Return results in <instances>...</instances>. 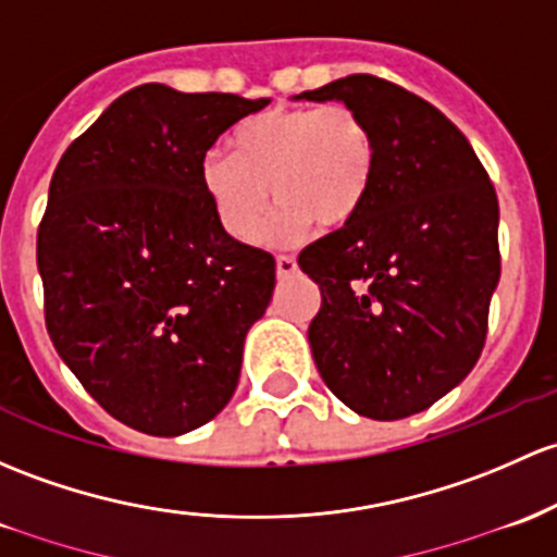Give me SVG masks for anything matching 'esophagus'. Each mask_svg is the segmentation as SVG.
I'll use <instances>...</instances> for the list:
<instances>
[{
    "label": "esophagus",
    "instance_id": "1",
    "mask_svg": "<svg viewBox=\"0 0 557 557\" xmlns=\"http://www.w3.org/2000/svg\"><path fill=\"white\" fill-rule=\"evenodd\" d=\"M296 259L294 256H277V277H290L296 272Z\"/></svg>",
    "mask_w": 557,
    "mask_h": 557
}]
</instances>
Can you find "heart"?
Masks as SVG:
<instances>
[{
	"mask_svg": "<svg viewBox=\"0 0 557 557\" xmlns=\"http://www.w3.org/2000/svg\"><path fill=\"white\" fill-rule=\"evenodd\" d=\"M232 154L205 151L200 186L215 219L239 243H256L269 210V243H294L312 221L333 230L366 205L376 173V140L360 111L347 103L277 107L239 122Z\"/></svg>",
	"mask_w": 557,
	"mask_h": 557,
	"instance_id": "b5f03b06",
	"label": "heart"
}]
</instances>
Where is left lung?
Segmentation results:
<instances>
[{
	"label": "left lung",
	"instance_id": "obj_1",
	"mask_svg": "<svg viewBox=\"0 0 557 557\" xmlns=\"http://www.w3.org/2000/svg\"><path fill=\"white\" fill-rule=\"evenodd\" d=\"M296 98L347 103L376 140L360 213L298 256L323 296L314 366L360 417H413L483 352L502 272L494 184L459 127L395 82L352 74Z\"/></svg>",
	"mask_w": 557,
	"mask_h": 557
}]
</instances>
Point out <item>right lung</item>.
<instances>
[{
  "mask_svg": "<svg viewBox=\"0 0 557 557\" xmlns=\"http://www.w3.org/2000/svg\"><path fill=\"white\" fill-rule=\"evenodd\" d=\"M269 98L140 85L63 151L37 232L45 325L87 395L157 437L210 421L237 389L274 259L224 232L205 151Z\"/></svg>",
  "mask_w": 557,
  "mask_h": 557,
  "instance_id": "1",
  "label": "right lung"
}]
</instances>
